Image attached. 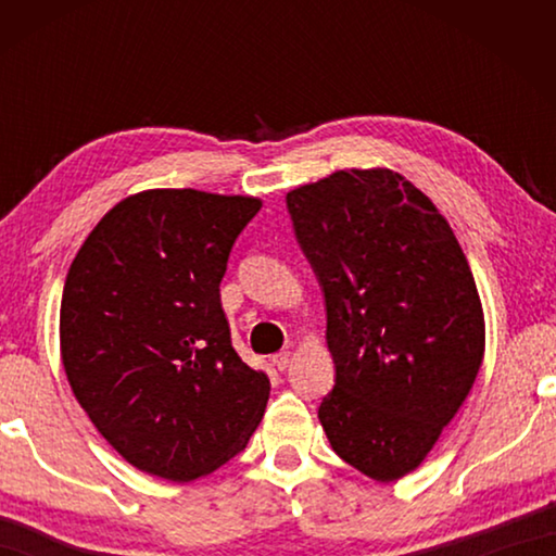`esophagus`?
Segmentation results:
<instances>
[{
	"instance_id": "esophagus-1",
	"label": "esophagus",
	"mask_w": 556,
	"mask_h": 556,
	"mask_svg": "<svg viewBox=\"0 0 556 556\" xmlns=\"http://www.w3.org/2000/svg\"><path fill=\"white\" fill-rule=\"evenodd\" d=\"M271 363L277 365V370H287L289 363H291V353L289 351H281L275 357H271Z\"/></svg>"
}]
</instances>
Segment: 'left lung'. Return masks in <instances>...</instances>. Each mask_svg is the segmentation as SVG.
<instances>
[{"label": "left lung", "mask_w": 556, "mask_h": 556, "mask_svg": "<svg viewBox=\"0 0 556 556\" xmlns=\"http://www.w3.org/2000/svg\"><path fill=\"white\" fill-rule=\"evenodd\" d=\"M324 291L336 384L318 419L338 456L380 483L417 468L473 388L485 328L454 230L390 168L287 193Z\"/></svg>", "instance_id": "left-lung-1"}]
</instances>
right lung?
<instances>
[{"label": "right lung", "mask_w": 556, "mask_h": 556, "mask_svg": "<svg viewBox=\"0 0 556 556\" xmlns=\"http://www.w3.org/2000/svg\"><path fill=\"white\" fill-rule=\"evenodd\" d=\"M262 203L159 188L88 235L61 299L75 400L131 466L195 481L248 446L269 380L235 353L220 304L232 244Z\"/></svg>", "instance_id": "1"}]
</instances>
